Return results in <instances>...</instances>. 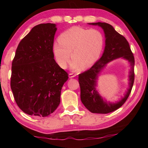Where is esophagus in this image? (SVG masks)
I'll return each instance as SVG.
<instances>
[{
	"label": "esophagus",
	"instance_id": "34e87169",
	"mask_svg": "<svg viewBox=\"0 0 148 148\" xmlns=\"http://www.w3.org/2000/svg\"><path fill=\"white\" fill-rule=\"evenodd\" d=\"M76 76V75L74 74V73H69V78H73V77H74Z\"/></svg>",
	"mask_w": 148,
	"mask_h": 148
}]
</instances>
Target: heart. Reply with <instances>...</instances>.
I'll use <instances>...</instances> for the list:
<instances>
[{
	"label": "heart",
	"mask_w": 148,
	"mask_h": 148,
	"mask_svg": "<svg viewBox=\"0 0 148 148\" xmlns=\"http://www.w3.org/2000/svg\"><path fill=\"white\" fill-rule=\"evenodd\" d=\"M103 43V36L100 30L72 27L60 35L58 42L53 46V52L56 62L62 69L67 67L71 52L73 59L71 69L78 71L82 67L88 68L95 64L102 51Z\"/></svg>",
	"instance_id": "1"
}]
</instances>
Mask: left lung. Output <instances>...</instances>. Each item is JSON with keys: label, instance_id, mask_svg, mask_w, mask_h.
Listing matches in <instances>:
<instances>
[{"label": "left lung", "instance_id": "left-lung-1", "mask_svg": "<svg viewBox=\"0 0 148 148\" xmlns=\"http://www.w3.org/2000/svg\"><path fill=\"white\" fill-rule=\"evenodd\" d=\"M101 27L105 36V48L101 57L89 70L79 74L81 100L85 108L93 113L107 114L116 111L125 102L129 97L134 81V57L127 39L116 32L107 23H88ZM118 58L130 62L131 70L129 75V88L124 96L115 103L107 102L97 90V80L99 74L109 62Z\"/></svg>", "mask_w": 148, "mask_h": 148}]
</instances>
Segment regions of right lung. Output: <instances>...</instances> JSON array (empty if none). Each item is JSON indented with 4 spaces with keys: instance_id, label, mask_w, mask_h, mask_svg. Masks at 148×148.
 Segmentation results:
<instances>
[{
    "instance_id": "obj_1",
    "label": "right lung",
    "mask_w": 148,
    "mask_h": 148,
    "mask_svg": "<svg viewBox=\"0 0 148 148\" xmlns=\"http://www.w3.org/2000/svg\"><path fill=\"white\" fill-rule=\"evenodd\" d=\"M57 30L55 23L32 28L19 43L12 63L11 88L17 105L27 114L46 117L60 103L68 74L57 64L53 52Z\"/></svg>"
}]
</instances>
